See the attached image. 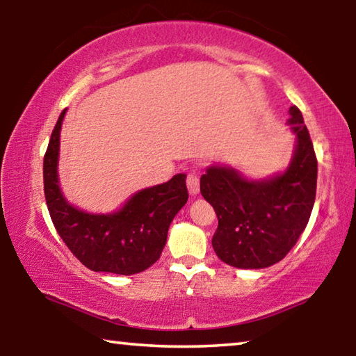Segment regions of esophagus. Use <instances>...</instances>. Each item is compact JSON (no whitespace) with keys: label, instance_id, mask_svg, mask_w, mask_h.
I'll return each instance as SVG.
<instances>
[{"label":"esophagus","instance_id":"esophagus-1","mask_svg":"<svg viewBox=\"0 0 356 356\" xmlns=\"http://www.w3.org/2000/svg\"><path fill=\"white\" fill-rule=\"evenodd\" d=\"M186 186H188L190 195H197L200 193V176H197V171H190L188 176H186Z\"/></svg>","mask_w":356,"mask_h":356}]
</instances>
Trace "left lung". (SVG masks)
Returning a JSON list of instances; mask_svg holds the SVG:
<instances>
[{
    "label": "left lung",
    "instance_id": "obj_1",
    "mask_svg": "<svg viewBox=\"0 0 356 356\" xmlns=\"http://www.w3.org/2000/svg\"><path fill=\"white\" fill-rule=\"evenodd\" d=\"M289 113L297 147L286 172L252 182L232 168L212 166L201 177V195L218 216L212 246L232 267L265 268L280 262L309 221L317 159L301 111L293 105Z\"/></svg>",
    "mask_w": 356,
    "mask_h": 356
}]
</instances>
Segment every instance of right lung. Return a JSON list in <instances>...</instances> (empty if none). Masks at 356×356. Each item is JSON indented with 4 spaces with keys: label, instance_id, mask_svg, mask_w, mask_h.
Masks as SVG:
<instances>
[{
    "label": "right lung",
    "instance_id": "obj_1",
    "mask_svg": "<svg viewBox=\"0 0 356 356\" xmlns=\"http://www.w3.org/2000/svg\"><path fill=\"white\" fill-rule=\"evenodd\" d=\"M64 114L65 110L53 129L44 156V191L53 225L72 254L89 270L140 273L160 259L171 221L188 200L185 174L138 191L116 213H84L64 200L58 185L59 130Z\"/></svg>",
    "mask_w": 356,
    "mask_h": 356
}]
</instances>
